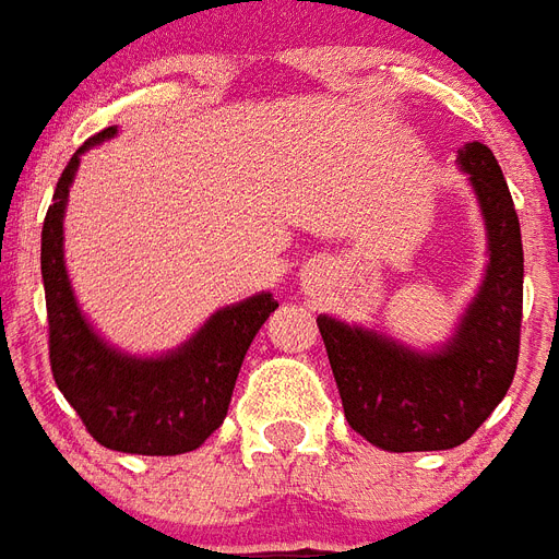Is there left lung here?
Masks as SVG:
<instances>
[{
	"mask_svg": "<svg viewBox=\"0 0 559 559\" xmlns=\"http://www.w3.org/2000/svg\"><path fill=\"white\" fill-rule=\"evenodd\" d=\"M456 162L484 212L489 264L454 338L418 354L374 330L318 318L344 418L394 454L448 451L472 439L503 401L519 362L524 253L513 197L486 144H465Z\"/></svg>",
	"mask_w": 559,
	"mask_h": 559,
	"instance_id": "left-lung-1",
	"label": "left lung"
}]
</instances>
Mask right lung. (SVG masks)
<instances>
[{
  "instance_id": "right-lung-1",
  "label": "right lung",
  "mask_w": 559,
  "mask_h": 559,
  "mask_svg": "<svg viewBox=\"0 0 559 559\" xmlns=\"http://www.w3.org/2000/svg\"><path fill=\"white\" fill-rule=\"evenodd\" d=\"M115 135L117 126H108L75 150L46 212L40 274L49 365L56 385L99 444L123 454H188L224 424L247 347L280 304L262 292L245 304L226 306L194 338L155 359L120 354L94 333L75 304L64 267V209L79 155Z\"/></svg>"
}]
</instances>
